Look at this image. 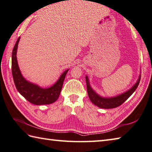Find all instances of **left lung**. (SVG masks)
Wrapping results in <instances>:
<instances>
[{
  "label": "left lung",
  "mask_w": 152,
  "mask_h": 152,
  "mask_svg": "<svg viewBox=\"0 0 152 152\" xmlns=\"http://www.w3.org/2000/svg\"><path fill=\"white\" fill-rule=\"evenodd\" d=\"M140 81V76L136 83L134 87L130 88L127 92L123 93L121 95H118L113 98H102V97L98 95L91 88L88 82V77L86 76V83H87V89L88 97L94 105L97 106L102 108H114L118 107L123 104L129 97L132 94V93L136 91Z\"/></svg>",
  "instance_id": "8db88e82"
}]
</instances>
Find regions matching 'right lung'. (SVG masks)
Wrapping results in <instances>:
<instances>
[{
	"instance_id": "1",
	"label": "right lung",
	"mask_w": 152,
	"mask_h": 152,
	"mask_svg": "<svg viewBox=\"0 0 152 152\" xmlns=\"http://www.w3.org/2000/svg\"><path fill=\"white\" fill-rule=\"evenodd\" d=\"M20 38L17 39L12 53V73L16 89L31 104L36 105L51 104L58 99L68 70L64 71L56 84L48 88H42L27 81L22 75L16 59V51Z\"/></svg>"
}]
</instances>
